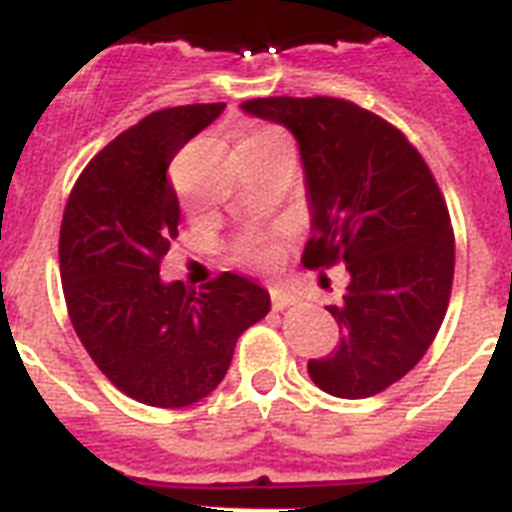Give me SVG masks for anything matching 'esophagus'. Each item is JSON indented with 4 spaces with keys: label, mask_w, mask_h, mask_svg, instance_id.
I'll return each mask as SVG.
<instances>
[{
    "label": "esophagus",
    "mask_w": 512,
    "mask_h": 512,
    "mask_svg": "<svg viewBox=\"0 0 512 512\" xmlns=\"http://www.w3.org/2000/svg\"><path fill=\"white\" fill-rule=\"evenodd\" d=\"M269 296H272V306H275V309H285V306L293 304V293L285 288H272L269 290Z\"/></svg>",
    "instance_id": "esophagus-1"
}]
</instances>
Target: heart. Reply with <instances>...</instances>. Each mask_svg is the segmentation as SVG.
I'll use <instances>...</instances> for the list:
<instances>
[{
  "label": "heart",
  "mask_w": 512,
  "mask_h": 512,
  "mask_svg": "<svg viewBox=\"0 0 512 512\" xmlns=\"http://www.w3.org/2000/svg\"><path fill=\"white\" fill-rule=\"evenodd\" d=\"M272 137H285L280 129H272V126H264V129H256V132L248 137V140H272ZM237 261H245V264H269V261L275 259V245L269 243L267 237H243V240H237L235 248H232Z\"/></svg>",
  "instance_id": "heart-1"
}]
</instances>
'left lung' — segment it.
I'll return each mask as SVG.
<instances>
[{
    "mask_svg": "<svg viewBox=\"0 0 512 512\" xmlns=\"http://www.w3.org/2000/svg\"><path fill=\"white\" fill-rule=\"evenodd\" d=\"M245 113L301 147L312 237L301 264H343L351 282L327 306L341 343L309 359V378L341 399L380 394L418 365L439 333L455 277V232L428 163L394 124L338 97H259Z\"/></svg>",
    "mask_w": 512,
    "mask_h": 512,
    "instance_id": "left-lung-1",
    "label": "left lung"
}]
</instances>
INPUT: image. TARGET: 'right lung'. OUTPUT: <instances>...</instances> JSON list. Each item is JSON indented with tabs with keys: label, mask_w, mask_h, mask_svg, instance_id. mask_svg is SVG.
<instances>
[{
	"label": "right lung",
	"mask_w": 512,
	"mask_h": 512,
	"mask_svg": "<svg viewBox=\"0 0 512 512\" xmlns=\"http://www.w3.org/2000/svg\"><path fill=\"white\" fill-rule=\"evenodd\" d=\"M224 108L179 105L129 126L81 171L60 224V277L79 341L118 391L163 410L211 394L237 338L269 312L267 290L232 272L200 290L158 275L179 227L169 163Z\"/></svg>",
	"instance_id": "obj_1"
}]
</instances>
